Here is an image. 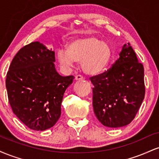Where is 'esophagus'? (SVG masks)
Listing matches in <instances>:
<instances>
[{
  "label": "esophagus",
  "mask_w": 159,
  "mask_h": 159,
  "mask_svg": "<svg viewBox=\"0 0 159 159\" xmlns=\"http://www.w3.org/2000/svg\"><path fill=\"white\" fill-rule=\"evenodd\" d=\"M84 79V77L81 75H78L75 76V80H77V81H81V80H83Z\"/></svg>",
  "instance_id": "obj_1"
}]
</instances>
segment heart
<instances>
[{"label": "heart", "instance_id": "heart-1", "mask_svg": "<svg viewBox=\"0 0 159 159\" xmlns=\"http://www.w3.org/2000/svg\"><path fill=\"white\" fill-rule=\"evenodd\" d=\"M112 54L111 46L97 36L75 39L69 43L66 51L59 50L57 58L63 66L69 67L75 61H81L85 73L96 75L107 67Z\"/></svg>", "mask_w": 159, "mask_h": 159}]
</instances>
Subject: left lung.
<instances>
[{
  "instance_id": "1",
  "label": "left lung",
  "mask_w": 159,
  "mask_h": 159,
  "mask_svg": "<svg viewBox=\"0 0 159 159\" xmlns=\"http://www.w3.org/2000/svg\"><path fill=\"white\" fill-rule=\"evenodd\" d=\"M93 106L96 117L107 127L125 126L134 120L145 96L144 69L129 43L110 69L90 77Z\"/></svg>"
}]
</instances>
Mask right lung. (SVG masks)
I'll return each instance as SVG.
<instances>
[{"label":"right lung","mask_w":159,"mask_h":159,"mask_svg":"<svg viewBox=\"0 0 159 159\" xmlns=\"http://www.w3.org/2000/svg\"><path fill=\"white\" fill-rule=\"evenodd\" d=\"M54 52L39 42L25 45L9 67L6 87L12 111L22 123L36 131L52 128L61 114V103L73 75L57 72Z\"/></svg>","instance_id":"1"}]
</instances>
